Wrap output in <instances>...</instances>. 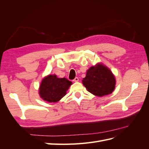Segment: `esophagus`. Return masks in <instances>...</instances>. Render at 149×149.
Listing matches in <instances>:
<instances>
[{"instance_id": "esophagus-1", "label": "esophagus", "mask_w": 149, "mask_h": 149, "mask_svg": "<svg viewBox=\"0 0 149 149\" xmlns=\"http://www.w3.org/2000/svg\"><path fill=\"white\" fill-rule=\"evenodd\" d=\"M79 81V78L78 77H76L74 79H73V81L74 82H78Z\"/></svg>"}]
</instances>
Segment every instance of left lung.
Masks as SVG:
<instances>
[{
	"label": "left lung",
	"mask_w": 149,
	"mask_h": 149,
	"mask_svg": "<svg viewBox=\"0 0 149 149\" xmlns=\"http://www.w3.org/2000/svg\"><path fill=\"white\" fill-rule=\"evenodd\" d=\"M82 82L89 93L100 97L112 93L116 85L114 74L101 64L90 68Z\"/></svg>",
	"instance_id": "obj_1"
}]
</instances>
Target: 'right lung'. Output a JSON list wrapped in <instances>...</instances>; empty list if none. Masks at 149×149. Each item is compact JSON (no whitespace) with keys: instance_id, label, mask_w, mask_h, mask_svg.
Instances as JSON below:
<instances>
[{"instance_id":"1","label":"right lung","mask_w":149,"mask_h":149,"mask_svg":"<svg viewBox=\"0 0 149 149\" xmlns=\"http://www.w3.org/2000/svg\"><path fill=\"white\" fill-rule=\"evenodd\" d=\"M72 83L65 78H58L56 75H48L40 84L39 94L43 100L56 102L66 95Z\"/></svg>"}]
</instances>
